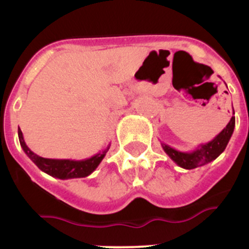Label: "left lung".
Returning <instances> with one entry per match:
<instances>
[{"label": "left lung", "mask_w": 249, "mask_h": 249, "mask_svg": "<svg viewBox=\"0 0 249 249\" xmlns=\"http://www.w3.org/2000/svg\"><path fill=\"white\" fill-rule=\"evenodd\" d=\"M233 129H235V117L232 115L227 126L214 139L207 143H201L192 152H180V150L175 149V148L170 147V145L165 144V143H161L162 149L182 169H196V167L203 166V165L215 160L224 152L228 143L231 139Z\"/></svg>", "instance_id": "1"}]
</instances>
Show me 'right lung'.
Masks as SVG:
<instances>
[{
  "instance_id": "obj_1",
  "label": "right lung",
  "mask_w": 249,
  "mask_h": 249,
  "mask_svg": "<svg viewBox=\"0 0 249 249\" xmlns=\"http://www.w3.org/2000/svg\"><path fill=\"white\" fill-rule=\"evenodd\" d=\"M18 136H19L20 145L25 154L36 164L41 171L46 172L47 175L52 177L59 178V179H71V178H82L91 175L102 159L105 158L106 153L108 152L110 144L107 145L102 152L92 155L91 158L83 160H71V159H48V158H42L39 155L35 154L31 149L25 143L24 136H22L21 130H18Z\"/></svg>"
}]
</instances>
